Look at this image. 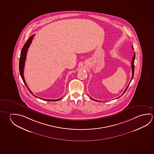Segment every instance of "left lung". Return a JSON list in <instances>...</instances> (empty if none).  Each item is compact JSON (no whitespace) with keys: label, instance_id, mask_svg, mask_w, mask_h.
I'll use <instances>...</instances> for the list:
<instances>
[{"label":"left lung","instance_id":"1","mask_svg":"<svg viewBox=\"0 0 154 154\" xmlns=\"http://www.w3.org/2000/svg\"><path fill=\"white\" fill-rule=\"evenodd\" d=\"M132 48L133 49L134 48L132 46ZM135 54H134V55L133 56V59H132V61H131V70H132V78H131V80L133 79V78L134 77V60H135ZM129 84H130V83L128 85V86H127V88H126V89H125V91H124V93H123V94L121 95V96H122L123 94H124V93H125V92H126V90H127V88H128V86L129 85ZM120 96V97H121ZM91 98L92 99V100H94V101H98V100H95V99H94L92 98Z\"/></svg>","mask_w":154,"mask_h":154}]
</instances>
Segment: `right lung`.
<instances>
[{
	"instance_id": "obj_1",
	"label": "right lung",
	"mask_w": 154,
	"mask_h": 154,
	"mask_svg": "<svg viewBox=\"0 0 154 154\" xmlns=\"http://www.w3.org/2000/svg\"><path fill=\"white\" fill-rule=\"evenodd\" d=\"M34 35H33L30 36V38H28V40L27 41V42H26L25 44L23 45V48H22L21 51L20 57V61H19V71H20V73L21 77L22 78L23 83H25L26 86H27V88H28V90L30 92V93L33 94V96H35L36 98L41 99H43V100H45L51 101H58L62 98L58 99H54V100H52V99H45L38 98V97H36V96L33 94V93L29 90V88H28V86H27V84L26 83L25 80V78H24V76H23V69H24V66H25V63L26 58V55H27V51H28V49L30 44L32 43V40H33V38H34Z\"/></svg>"
}]
</instances>
